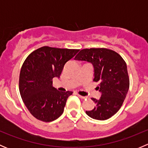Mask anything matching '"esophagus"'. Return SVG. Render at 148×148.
<instances>
[{
    "label": "esophagus",
    "instance_id": "1",
    "mask_svg": "<svg viewBox=\"0 0 148 148\" xmlns=\"http://www.w3.org/2000/svg\"><path fill=\"white\" fill-rule=\"evenodd\" d=\"M77 96L79 97V98H81V99H86V97H83V96H82V95H79V94H77Z\"/></svg>",
    "mask_w": 148,
    "mask_h": 148
}]
</instances>
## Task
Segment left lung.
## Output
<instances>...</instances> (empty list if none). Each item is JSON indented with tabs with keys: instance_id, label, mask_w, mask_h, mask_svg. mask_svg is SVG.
I'll use <instances>...</instances> for the list:
<instances>
[{
	"instance_id": "1",
	"label": "left lung",
	"mask_w": 148,
	"mask_h": 148,
	"mask_svg": "<svg viewBox=\"0 0 148 148\" xmlns=\"http://www.w3.org/2000/svg\"><path fill=\"white\" fill-rule=\"evenodd\" d=\"M74 59L93 64V81L99 84L97 88L102 92L98 99L92 98L96 106L86 111V114L98 120L112 117L122 107L130 87L126 62L118 53L106 48L82 49Z\"/></svg>"
}]
</instances>
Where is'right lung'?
<instances>
[{"label": "right lung", "mask_w": 148, "mask_h": 148, "mask_svg": "<svg viewBox=\"0 0 148 148\" xmlns=\"http://www.w3.org/2000/svg\"><path fill=\"white\" fill-rule=\"evenodd\" d=\"M79 49L43 46L30 53L22 65L19 91L28 111L37 120L51 122L59 118L73 92H60L52 86L65 64Z\"/></svg>", "instance_id": "obj_1"}]
</instances>
